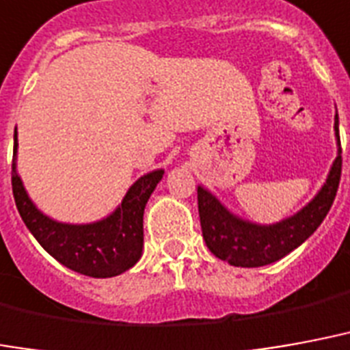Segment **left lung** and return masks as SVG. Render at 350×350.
<instances>
[{
	"label": "left lung",
	"instance_id": "left-lung-1",
	"mask_svg": "<svg viewBox=\"0 0 350 350\" xmlns=\"http://www.w3.org/2000/svg\"><path fill=\"white\" fill-rule=\"evenodd\" d=\"M334 135L338 154L325 183L306 206L273 224H258L232 213L217 196L198 185V215L202 235L219 260L234 267H263L293 252L321 226L332 208L341 178L340 118L334 116Z\"/></svg>",
	"mask_w": 350,
	"mask_h": 350
}]
</instances>
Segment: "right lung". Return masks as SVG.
I'll use <instances>...</instances> for the list:
<instances>
[{"instance_id":"obj_1","label":"right lung","mask_w":350,"mask_h":350,"mask_svg":"<svg viewBox=\"0 0 350 350\" xmlns=\"http://www.w3.org/2000/svg\"><path fill=\"white\" fill-rule=\"evenodd\" d=\"M16 159L18 131L14 129L12 193L16 208L33 237L59 263L85 276L111 278L126 273L141 260L144 247L142 215L150 195L165 174L163 168L141 176L107 217L85 224H72L55 221L37 208L23 187Z\"/></svg>"}]
</instances>
